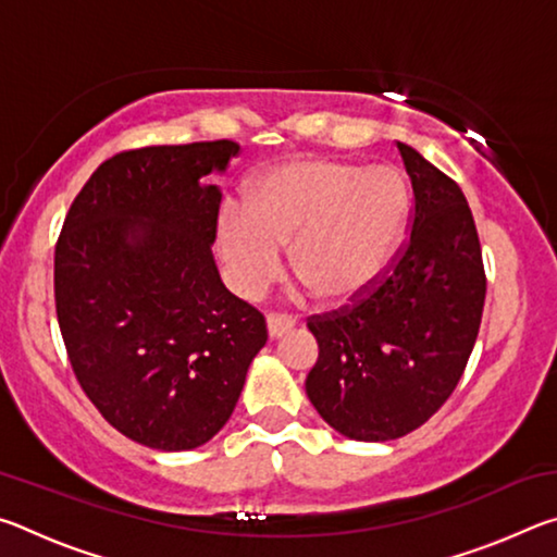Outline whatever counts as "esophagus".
I'll use <instances>...</instances> for the list:
<instances>
[{"mask_svg":"<svg viewBox=\"0 0 557 557\" xmlns=\"http://www.w3.org/2000/svg\"><path fill=\"white\" fill-rule=\"evenodd\" d=\"M292 329H295V319H292V317H285V314H270L268 317V334H270V338L285 336L287 332H292Z\"/></svg>","mask_w":557,"mask_h":557,"instance_id":"esophagus-1","label":"esophagus"}]
</instances>
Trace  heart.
<instances>
[{
    "label": "heart",
    "mask_w": 557,
    "mask_h": 557,
    "mask_svg": "<svg viewBox=\"0 0 557 557\" xmlns=\"http://www.w3.org/2000/svg\"><path fill=\"white\" fill-rule=\"evenodd\" d=\"M410 191L393 166L363 169L338 159H289L245 188L243 209L225 206L215 248L238 295L256 299L289 268L326 305L369 292L400 248Z\"/></svg>",
    "instance_id": "b5f03b06"
}]
</instances>
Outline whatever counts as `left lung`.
Wrapping results in <instances>:
<instances>
[{"label": "left lung", "mask_w": 557, "mask_h": 557, "mask_svg": "<svg viewBox=\"0 0 557 557\" xmlns=\"http://www.w3.org/2000/svg\"><path fill=\"white\" fill-rule=\"evenodd\" d=\"M414 194L403 256L358 305L312 317L319 358L307 395L338 435L398 440L435 414L465 373L486 277L461 188L398 143Z\"/></svg>", "instance_id": "8db88e82"}]
</instances>
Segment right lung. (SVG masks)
Segmentation results:
<instances>
[{"mask_svg": "<svg viewBox=\"0 0 557 557\" xmlns=\"http://www.w3.org/2000/svg\"><path fill=\"white\" fill-rule=\"evenodd\" d=\"M231 139L143 147L102 162L55 245V314L75 379L112 428L184 451L233 414L265 317L221 282V188Z\"/></svg>", "mask_w": 557, "mask_h": 557, "instance_id": "1", "label": "right lung"}]
</instances>
